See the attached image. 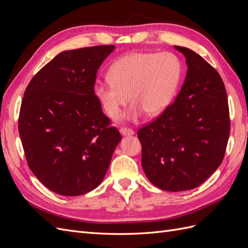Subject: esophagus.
<instances>
[{
    "label": "esophagus",
    "mask_w": 248,
    "mask_h": 248,
    "mask_svg": "<svg viewBox=\"0 0 248 248\" xmlns=\"http://www.w3.org/2000/svg\"><path fill=\"white\" fill-rule=\"evenodd\" d=\"M120 133L122 134V136H133L134 134V131L132 129H129V128H124V127H122L121 129H120Z\"/></svg>",
    "instance_id": "34e87169"
}]
</instances>
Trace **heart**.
<instances>
[{"instance_id": "1", "label": "heart", "mask_w": 248, "mask_h": 248, "mask_svg": "<svg viewBox=\"0 0 248 248\" xmlns=\"http://www.w3.org/2000/svg\"><path fill=\"white\" fill-rule=\"evenodd\" d=\"M182 64L171 52H130L110 66L108 80H98L94 92L106 114L115 118L122 107L131 101L120 117L134 121L147 114L158 116L174 100L182 79Z\"/></svg>"}]
</instances>
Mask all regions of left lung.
<instances>
[{"instance_id": "obj_1", "label": "left lung", "mask_w": 248, "mask_h": 248, "mask_svg": "<svg viewBox=\"0 0 248 248\" xmlns=\"http://www.w3.org/2000/svg\"><path fill=\"white\" fill-rule=\"evenodd\" d=\"M187 72L175 101L138 132L141 167L149 181L167 191L193 189L218 169L230 136L224 84L193 50L176 46Z\"/></svg>"}]
</instances>
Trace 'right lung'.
I'll use <instances>...</instances> for the list:
<instances>
[{
    "mask_svg": "<svg viewBox=\"0 0 248 248\" xmlns=\"http://www.w3.org/2000/svg\"><path fill=\"white\" fill-rule=\"evenodd\" d=\"M114 49L100 46L60 52L24 94L18 131L28 164L44 186L61 196L95 189L122 140L94 92L97 71Z\"/></svg>",
    "mask_w": 248,
    "mask_h": 248,
    "instance_id": "1",
    "label": "right lung"
}]
</instances>
